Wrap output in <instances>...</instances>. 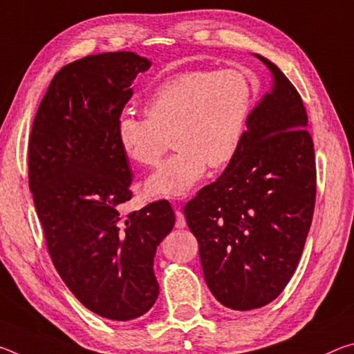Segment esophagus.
<instances>
[{
  "label": "esophagus",
  "mask_w": 354,
  "mask_h": 354,
  "mask_svg": "<svg viewBox=\"0 0 354 354\" xmlns=\"http://www.w3.org/2000/svg\"><path fill=\"white\" fill-rule=\"evenodd\" d=\"M176 227L178 230H183V227H185V217H184V214L179 211V209H176Z\"/></svg>",
  "instance_id": "1"
}]
</instances>
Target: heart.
Instances as JSON below:
<instances>
[{
    "instance_id": "obj_1",
    "label": "heart",
    "mask_w": 354,
    "mask_h": 354,
    "mask_svg": "<svg viewBox=\"0 0 354 354\" xmlns=\"http://www.w3.org/2000/svg\"><path fill=\"white\" fill-rule=\"evenodd\" d=\"M256 87L242 70L196 68L169 77L148 95L147 118L123 112L115 136L124 156L154 167L169 148L176 153L147 179L149 196L178 198L205 176L223 169L242 147Z\"/></svg>"
}]
</instances>
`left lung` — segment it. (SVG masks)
Returning <instances> with one entry per match:
<instances>
[{
    "instance_id": "8db88e82",
    "label": "left lung",
    "mask_w": 354,
    "mask_h": 354,
    "mask_svg": "<svg viewBox=\"0 0 354 354\" xmlns=\"http://www.w3.org/2000/svg\"><path fill=\"white\" fill-rule=\"evenodd\" d=\"M250 113L247 133L217 181L184 207L206 284L223 306L251 310L289 283L313 223L317 176L303 100L286 75Z\"/></svg>"
}]
</instances>
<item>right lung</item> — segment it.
<instances>
[{"mask_svg": "<svg viewBox=\"0 0 354 354\" xmlns=\"http://www.w3.org/2000/svg\"><path fill=\"white\" fill-rule=\"evenodd\" d=\"M149 67L131 51L67 64L40 101L28 147L29 190L57 273L88 310L117 322L158 299L156 248L175 226L167 200L120 212L133 196V170L115 123Z\"/></svg>", "mask_w": 354, "mask_h": 354, "instance_id": "add662e5", "label": "right lung"}]
</instances>
